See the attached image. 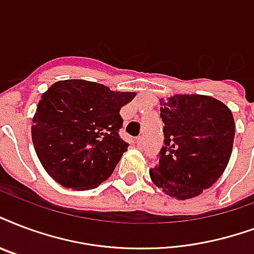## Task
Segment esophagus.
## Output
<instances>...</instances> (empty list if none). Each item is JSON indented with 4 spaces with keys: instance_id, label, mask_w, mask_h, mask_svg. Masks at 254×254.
I'll return each mask as SVG.
<instances>
[{
    "instance_id": "esophagus-1",
    "label": "esophagus",
    "mask_w": 254,
    "mask_h": 254,
    "mask_svg": "<svg viewBox=\"0 0 254 254\" xmlns=\"http://www.w3.org/2000/svg\"><path fill=\"white\" fill-rule=\"evenodd\" d=\"M135 144H137V146H138V148H144L145 146V138L144 137H142V135H140V137H137V138H135Z\"/></svg>"
}]
</instances>
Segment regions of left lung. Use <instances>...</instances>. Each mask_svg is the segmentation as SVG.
Segmentation results:
<instances>
[{
	"instance_id": "left-lung-1",
	"label": "left lung",
	"mask_w": 254,
	"mask_h": 254,
	"mask_svg": "<svg viewBox=\"0 0 254 254\" xmlns=\"http://www.w3.org/2000/svg\"><path fill=\"white\" fill-rule=\"evenodd\" d=\"M164 146L149 174L154 185L177 200H188L216 183L229 162L235 120L225 104L201 94L160 100Z\"/></svg>"
}]
</instances>
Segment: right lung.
Masks as SVG:
<instances>
[{
    "instance_id": "add662e5",
    "label": "right lung",
    "mask_w": 254,
    "mask_h": 254,
    "mask_svg": "<svg viewBox=\"0 0 254 254\" xmlns=\"http://www.w3.org/2000/svg\"><path fill=\"white\" fill-rule=\"evenodd\" d=\"M134 97L92 81L52 85L41 96L32 127L33 145L50 177L74 190L109 179L129 146L119 134L120 110Z\"/></svg>"
}]
</instances>
